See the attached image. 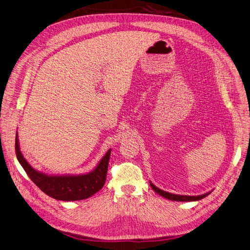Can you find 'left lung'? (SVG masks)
I'll list each match as a JSON object with an SVG mask.
<instances>
[{"instance_id": "obj_1", "label": "left lung", "mask_w": 250, "mask_h": 250, "mask_svg": "<svg viewBox=\"0 0 250 250\" xmlns=\"http://www.w3.org/2000/svg\"><path fill=\"white\" fill-rule=\"evenodd\" d=\"M150 186L151 188L154 189L155 192H157L158 194H160L161 196H163L165 198H168L170 200H176V201H195V200H199L201 198H204L206 196H208V194H210V192L206 193V194H203V195H198V196H188V195H178V194H172V193H169V192H166V191H163L161 190L159 188H157L154 184L150 183Z\"/></svg>"}]
</instances>
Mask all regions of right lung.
<instances>
[{"instance_id": "right-lung-1", "label": "right lung", "mask_w": 250, "mask_h": 250, "mask_svg": "<svg viewBox=\"0 0 250 250\" xmlns=\"http://www.w3.org/2000/svg\"><path fill=\"white\" fill-rule=\"evenodd\" d=\"M15 154H17L19 162L25 169L31 181L40 190L55 199L70 201L90 197L104 187L107 178L111 149L107 151V154L101 160L100 164L93 171L83 175L62 176L46 175L33 169V167L27 162L26 159L21 155L19 146L18 134L15 137Z\"/></svg>"}]
</instances>
